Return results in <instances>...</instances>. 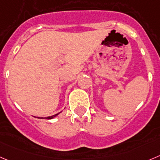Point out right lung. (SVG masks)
Masks as SVG:
<instances>
[{"instance_id": "1", "label": "right lung", "mask_w": 160, "mask_h": 160, "mask_svg": "<svg viewBox=\"0 0 160 160\" xmlns=\"http://www.w3.org/2000/svg\"><path fill=\"white\" fill-rule=\"evenodd\" d=\"M58 114H60V113H58ZM58 114H56V115H52V116H48V117H45V118H46V119H51V118H54V117H56V115H58Z\"/></svg>"}]
</instances>
